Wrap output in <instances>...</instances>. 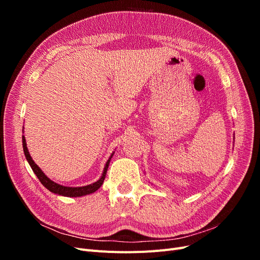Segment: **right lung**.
Returning <instances> with one entry per match:
<instances>
[{"label": "right lung", "mask_w": 260, "mask_h": 260, "mask_svg": "<svg viewBox=\"0 0 260 260\" xmlns=\"http://www.w3.org/2000/svg\"><path fill=\"white\" fill-rule=\"evenodd\" d=\"M22 147H23V153H25L26 158L30 165V167L32 168L34 172L36 174V176L38 177V179L40 180V182L48 188L49 191L55 193V194H58V195H62V196H67V198H77V196H83L86 194H91L93 192H95L98 188H100V186L103 184L105 177H106V172L108 169V165L109 161H111V158H109L105 165V168L103 171V175L100 178L99 181L96 182H94L92 184L89 185H85V186H80V187H69V186H64V185H60L58 183H55L53 182L52 180H50L48 177H46L43 171L39 168V166H37V164L32 160L31 158V156L28 152V148H27V144H26V140L25 137H22ZM112 157V156H111Z\"/></svg>", "instance_id": "1"}]
</instances>
